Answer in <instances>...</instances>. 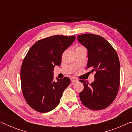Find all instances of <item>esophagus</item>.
<instances>
[{
  "label": "esophagus",
  "mask_w": 132,
  "mask_h": 132,
  "mask_svg": "<svg viewBox=\"0 0 132 132\" xmlns=\"http://www.w3.org/2000/svg\"><path fill=\"white\" fill-rule=\"evenodd\" d=\"M71 81L72 83H75V82H78V80L77 79H76L75 77H71Z\"/></svg>",
  "instance_id": "34e87169"
}]
</instances>
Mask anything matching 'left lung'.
I'll return each mask as SVG.
<instances>
[{"instance_id":"obj_1","label":"left lung","mask_w":132,"mask_h":132,"mask_svg":"<svg viewBox=\"0 0 132 132\" xmlns=\"http://www.w3.org/2000/svg\"><path fill=\"white\" fill-rule=\"evenodd\" d=\"M88 50L87 68L95 71L91 84L80 80L84 90L79 94L82 104L94 111L108 108L115 100L120 87V64L117 52L105 38L93 34L77 36Z\"/></svg>"}]
</instances>
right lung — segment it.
<instances>
[{
    "mask_svg": "<svg viewBox=\"0 0 132 132\" xmlns=\"http://www.w3.org/2000/svg\"><path fill=\"white\" fill-rule=\"evenodd\" d=\"M75 36L53 35L37 41L24 57L21 67V91L30 108L41 113L56 107L70 79L54 80L53 70L59 66L64 52L75 41Z\"/></svg>",
    "mask_w": 132,
    "mask_h": 132,
    "instance_id": "add662e5",
    "label": "right lung"
}]
</instances>
